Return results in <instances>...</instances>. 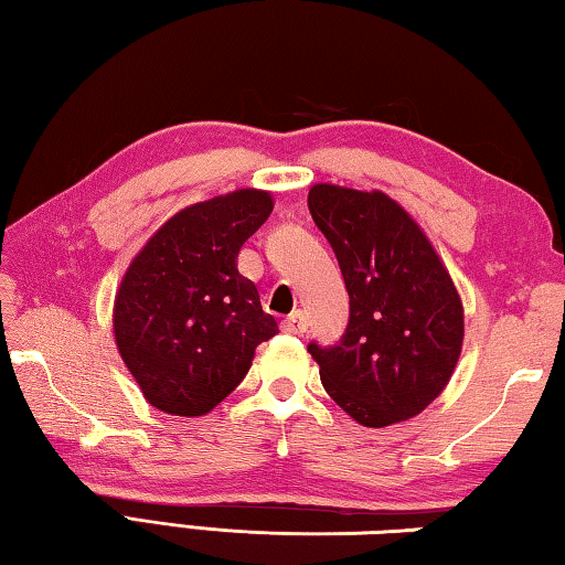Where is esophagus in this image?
<instances>
[{
	"mask_svg": "<svg viewBox=\"0 0 565 565\" xmlns=\"http://www.w3.org/2000/svg\"><path fill=\"white\" fill-rule=\"evenodd\" d=\"M306 327H309V321H306L303 311H294V313H289V317L281 321V329L286 333H303Z\"/></svg>",
	"mask_w": 565,
	"mask_h": 565,
	"instance_id": "34e87169",
	"label": "esophagus"
}]
</instances>
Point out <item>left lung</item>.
<instances>
[{"label": "left lung", "mask_w": 565, "mask_h": 565, "mask_svg": "<svg viewBox=\"0 0 565 565\" xmlns=\"http://www.w3.org/2000/svg\"><path fill=\"white\" fill-rule=\"evenodd\" d=\"M309 209L351 299L339 347L309 353L327 394L361 426L414 418L441 396L463 349V301L424 228L379 189L313 184Z\"/></svg>", "instance_id": "8db88e82"}]
</instances>
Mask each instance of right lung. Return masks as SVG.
I'll list each match as a JSON object with an SVG mask.
<instances>
[{"mask_svg": "<svg viewBox=\"0 0 565 565\" xmlns=\"http://www.w3.org/2000/svg\"><path fill=\"white\" fill-rule=\"evenodd\" d=\"M271 191L234 189L169 216L124 271L111 327L119 356L151 406L204 416L242 384L279 323L236 259L269 218Z\"/></svg>", "mask_w": 565, "mask_h": 565, "instance_id": "1", "label": "right lung"}]
</instances>
